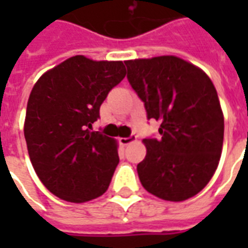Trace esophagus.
Wrapping results in <instances>:
<instances>
[{"label": "esophagus", "instance_id": "1", "mask_svg": "<svg viewBox=\"0 0 248 248\" xmlns=\"http://www.w3.org/2000/svg\"><path fill=\"white\" fill-rule=\"evenodd\" d=\"M135 140H137V137H135V135H130V137H127V138H119V143H121L122 146H127L130 145V143H133Z\"/></svg>", "mask_w": 248, "mask_h": 248}]
</instances>
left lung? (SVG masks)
<instances>
[{
    "instance_id": "1",
    "label": "left lung",
    "mask_w": 248,
    "mask_h": 248,
    "mask_svg": "<svg viewBox=\"0 0 248 248\" xmlns=\"http://www.w3.org/2000/svg\"><path fill=\"white\" fill-rule=\"evenodd\" d=\"M127 79L145 102L147 118L161 122V140H143L137 170L145 190L182 202L206 187L222 154L223 111L204 71L175 56L124 61Z\"/></svg>"
}]
</instances>
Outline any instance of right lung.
<instances>
[{
	"instance_id": "right-lung-1",
	"label": "right lung",
	"mask_w": 248,
	"mask_h": 248,
	"mask_svg": "<svg viewBox=\"0 0 248 248\" xmlns=\"http://www.w3.org/2000/svg\"><path fill=\"white\" fill-rule=\"evenodd\" d=\"M124 76L122 61L74 56L44 73L31 89L24 124L30 161L44 186L66 202H89L108 190L118 143L90 130Z\"/></svg>"
}]
</instances>
